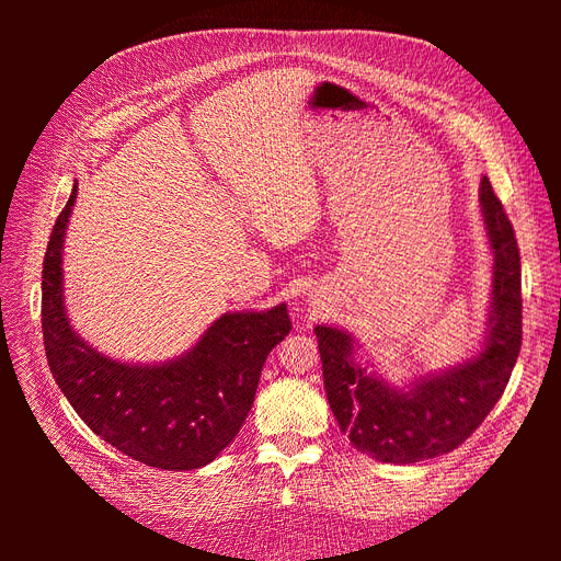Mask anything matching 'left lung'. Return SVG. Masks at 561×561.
<instances>
[{
  "instance_id": "left-lung-1",
  "label": "left lung",
  "mask_w": 561,
  "mask_h": 561,
  "mask_svg": "<svg viewBox=\"0 0 561 561\" xmlns=\"http://www.w3.org/2000/svg\"><path fill=\"white\" fill-rule=\"evenodd\" d=\"M480 210L494 252L489 320L480 353L456 367L414 377L407 386L383 381L355 360V339L316 325L322 381L330 410L351 445L381 463H416L463 445L511 381L522 346V264L515 229L489 178Z\"/></svg>"
}]
</instances>
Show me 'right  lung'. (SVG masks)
Here are the masks:
<instances>
[{
  "mask_svg": "<svg viewBox=\"0 0 561 561\" xmlns=\"http://www.w3.org/2000/svg\"><path fill=\"white\" fill-rule=\"evenodd\" d=\"M77 201L58 215L44 254L42 330L48 367L87 426L126 456L161 470L215 461L239 435L266 355L293 330L287 307L219 316L180 358L118 363L75 332L62 299V243Z\"/></svg>",
  "mask_w": 561,
  "mask_h": 561,
  "instance_id": "1",
  "label": "right lung"
}]
</instances>
